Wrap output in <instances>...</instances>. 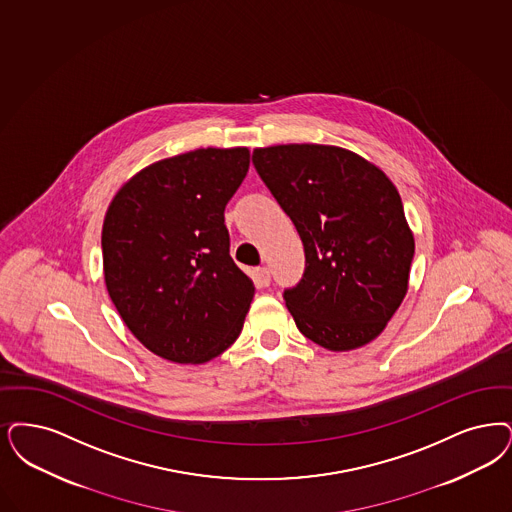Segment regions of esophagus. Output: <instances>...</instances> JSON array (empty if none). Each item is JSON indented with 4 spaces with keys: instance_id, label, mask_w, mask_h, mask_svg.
I'll use <instances>...</instances> for the list:
<instances>
[{
    "instance_id": "obj_1",
    "label": "esophagus",
    "mask_w": 512,
    "mask_h": 512,
    "mask_svg": "<svg viewBox=\"0 0 512 512\" xmlns=\"http://www.w3.org/2000/svg\"><path fill=\"white\" fill-rule=\"evenodd\" d=\"M255 276H257V282H259L261 286H270V270H268L266 266H259V268L255 270Z\"/></svg>"
}]
</instances>
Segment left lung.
<instances>
[{
    "label": "left lung",
    "mask_w": 512,
    "mask_h": 512,
    "mask_svg": "<svg viewBox=\"0 0 512 512\" xmlns=\"http://www.w3.org/2000/svg\"><path fill=\"white\" fill-rule=\"evenodd\" d=\"M251 160L305 247L303 278L284 289L299 331L337 352L373 341L406 297L415 251L396 186L339 146L278 144Z\"/></svg>",
    "instance_id": "obj_1"
}]
</instances>
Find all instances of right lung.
I'll return each mask as SVG.
<instances>
[{
	"label": "right lung",
	"instance_id": "1",
	"mask_svg": "<svg viewBox=\"0 0 512 512\" xmlns=\"http://www.w3.org/2000/svg\"><path fill=\"white\" fill-rule=\"evenodd\" d=\"M247 169V148H198L148 165L106 211L108 295L165 360L204 364L242 331L255 287L230 257L225 207Z\"/></svg>",
	"mask_w": 512,
	"mask_h": 512
}]
</instances>
